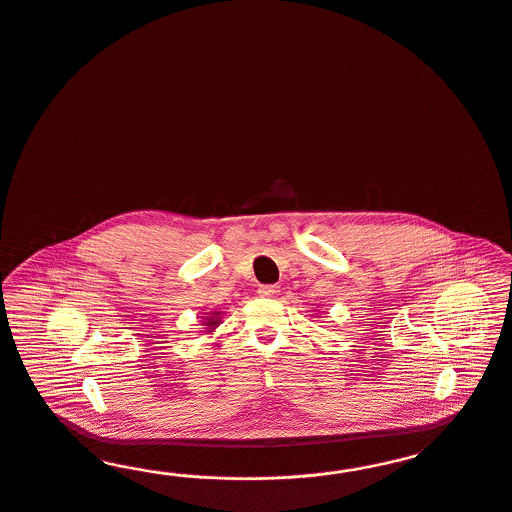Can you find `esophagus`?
Wrapping results in <instances>:
<instances>
[{
  "mask_svg": "<svg viewBox=\"0 0 512 512\" xmlns=\"http://www.w3.org/2000/svg\"><path fill=\"white\" fill-rule=\"evenodd\" d=\"M280 293V287L278 286H261L259 287V295L261 297H274Z\"/></svg>",
  "mask_w": 512,
  "mask_h": 512,
  "instance_id": "esophagus-1",
  "label": "esophagus"
}]
</instances>
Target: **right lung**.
<instances>
[{"instance_id":"1","label":"right lung","mask_w":512,"mask_h":512,"mask_svg":"<svg viewBox=\"0 0 512 512\" xmlns=\"http://www.w3.org/2000/svg\"><path fill=\"white\" fill-rule=\"evenodd\" d=\"M219 324V320H213V318H209V322L205 324V326H209V328H215Z\"/></svg>"}]
</instances>
